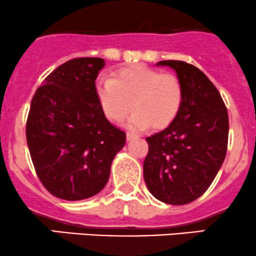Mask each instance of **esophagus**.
Listing matches in <instances>:
<instances>
[{"label": "esophagus", "mask_w": 256, "mask_h": 256, "mask_svg": "<svg viewBox=\"0 0 256 256\" xmlns=\"http://www.w3.org/2000/svg\"><path fill=\"white\" fill-rule=\"evenodd\" d=\"M135 137H137V135L135 132H132V131H128V132L126 134V138H128V141H131V140H134Z\"/></svg>", "instance_id": "34e87169"}]
</instances>
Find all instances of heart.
I'll use <instances>...</instances> for the list:
<instances>
[{
  "label": "heart",
  "mask_w": 256,
  "mask_h": 256,
  "mask_svg": "<svg viewBox=\"0 0 256 256\" xmlns=\"http://www.w3.org/2000/svg\"><path fill=\"white\" fill-rule=\"evenodd\" d=\"M96 93L106 116L114 122H121L134 108L128 122L134 128H166L182 103V86L176 74L141 64L116 70L112 80H99Z\"/></svg>",
  "instance_id": "1"
}]
</instances>
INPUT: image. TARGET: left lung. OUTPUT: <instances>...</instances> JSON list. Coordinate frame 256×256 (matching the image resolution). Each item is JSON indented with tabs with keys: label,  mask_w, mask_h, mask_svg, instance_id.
<instances>
[{
	"label": "left lung",
	"mask_w": 256,
	"mask_h": 256,
	"mask_svg": "<svg viewBox=\"0 0 256 256\" xmlns=\"http://www.w3.org/2000/svg\"><path fill=\"white\" fill-rule=\"evenodd\" d=\"M174 70L182 86L176 119L147 137L144 178L150 192L169 205H186L200 198L216 178L228 144L227 108L202 71L184 61H160Z\"/></svg>",
	"instance_id": "1"
}]
</instances>
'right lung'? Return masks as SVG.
<instances>
[{"instance_id":"add662e5","label":"right lung","mask_w":256,"mask_h":256,"mask_svg":"<svg viewBox=\"0 0 256 256\" xmlns=\"http://www.w3.org/2000/svg\"><path fill=\"white\" fill-rule=\"evenodd\" d=\"M100 58H74L44 80L32 99L26 144L40 182L62 200L92 198L104 189L126 135L104 115L96 80Z\"/></svg>"}]
</instances>
